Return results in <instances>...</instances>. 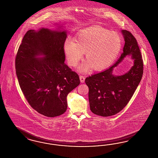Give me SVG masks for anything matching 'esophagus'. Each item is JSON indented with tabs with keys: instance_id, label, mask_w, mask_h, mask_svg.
<instances>
[{
	"instance_id": "34e87169",
	"label": "esophagus",
	"mask_w": 158,
	"mask_h": 158,
	"mask_svg": "<svg viewBox=\"0 0 158 158\" xmlns=\"http://www.w3.org/2000/svg\"><path fill=\"white\" fill-rule=\"evenodd\" d=\"M79 78H80V81H81V83H84L85 82V77L83 76H79Z\"/></svg>"
}]
</instances>
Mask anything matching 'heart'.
<instances>
[{"instance_id": "heart-1", "label": "heart", "mask_w": 158, "mask_h": 158, "mask_svg": "<svg viewBox=\"0 0 158 158\" xmlns=\"http://www.w3.org/2000/svg\"><path fill=\"white\" fill-rule=\"evenodd\" d=\"M122 46V39L118 33L94 26L77 33L73 41L66 40L63 51L68 63L72 66H76L85 53L87 61L79 67L80 71L87 72L90 67L94 70H102L116 59Z\"/></svg>"}]
</instances>
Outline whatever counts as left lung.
Here are the masks:
<instances>
[{
	"label": "left lung",
	"mask_w": 158,
	"mask_h": 158,
	"mask_svg": "<svg viewBox=\"0 0 158 158\" xmlns=\"http://www.w3.org/2000/svg\"><path fill=\"white\" fill-rule=\"evenodd\" d=\"M121 33L125 43L118 60L107 69L85 79L89 88L90 110L104 117L116 114L126 106L143 75V60L136 39L126 30H122ZM127 56L134 60V65L125 74L114 76V68Z\"/></svg>",
	"instance_id": "8db88e82"
}]
</instances>
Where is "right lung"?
I'll return each mask as SVG.
<instances>
[{
    "instance_id": "obj_1",
    "label": "right lung",
    "mask_w": 158,
    "mask_h": 158,
    "mask_svg": "<svg viewBox=\"0 0 158 158\" xmlns=\"http://www.w3.org/2000/svg\"><path fill=\"white\" fill-rule=\"evenodd\" d=\"M56 25L55 30L41 27L26 32L15 60L16 75L26 100L38 113L51 118L66 112L67 96L80 84L78 75L64 63L66 30Z\"/></svg>"
}]
</instances>
